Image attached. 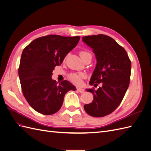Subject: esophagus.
<instances>
[{"instance_id": "34e87169", "label": "esophagus", "mask_w": 151, "mask_h": 151, "mask_svg": "<svg viewBox=\"0 0 151 151\" xmlns=\"http://www.w3.org/2000/svg\"><path fill=\"white\" fill-rule=\"evenodd\" d=\"M77 91H78V92L80 93H84V90L83 89H81V88H77Z\"/></svg>"}]
</instances>
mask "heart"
I'll list each match as a JSON object with an SVG mask.
<instances>
[{"instance_id": "b5f03b06", "label": "heart", "mask_w": 151, "mask_h": 151, "mask_svg": "<svg viewBox=\"0 0 151 151\" xmlns=\"http://www.w3.org/2000/svg\"><path fill=\"white\" fill-rule=\"evenodd\" d=\"M79 55L84 61L92 58V54L87 50H81L79 52ZM68 78L72 83L79 86L81 84L83 79L86 78V75L83 73H72L68 75Z\"/></svg>"}]
</instances>
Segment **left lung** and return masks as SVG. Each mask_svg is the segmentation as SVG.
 <instances>
[{"label": "left lung", "mask_w": 151, "mask_h": 151, "mask_svg": "<svg viewBox=\"0 0 151 151\" xmlns=\"http://www.w3.org/2000/svg\"><path fill=\"white\" fill-rule=\"evenodd\" d=\"M83 41L93 48L97 59L89 84L94 87L101 84L96 90L87 89L94 98L84 108L91 116L103 117L115 111L124 98L130 84L131 61L125 50L110 36H86Z\"/></svg>", "instance_id": "8db88e82"}]
</instances>
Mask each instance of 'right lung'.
<instances>
[{
  "instance_id": "right-lung-1",
  "label": "right lung",
  "mask_w": 151,
  "mask_h": 151,
  "mask_svg": "<svg viewBox=\"0 0 151 151\" xmlns=\"http://www.w3.org/2000/svg\"><path fill=\"white\" fill-rule=\"evenodd\" d=\"M79 40V36L49 35L35 39L23 50L18 74L24 96L35 111L53 115L62 107L68 91L76 89L66 80L58 84L52 76Z\"/></svg>"
}]
</instances>
